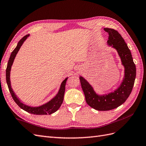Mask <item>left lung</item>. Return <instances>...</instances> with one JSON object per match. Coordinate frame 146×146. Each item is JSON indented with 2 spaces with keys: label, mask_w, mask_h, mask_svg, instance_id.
<instances>
[{
  "label": "left lung",
  "mask_w": 146,
  "mask_h": 146,
  "mask_svg": "<svg viewBox=\"0 0 146 146\" xmlns=\"http://www.w3.org/2000/svg\"><path fill=\"white\" fill-rule=\"evenodd\" d=\"M108 33L107 44L115 48L124 67L122 82L116 90L110 93L99 95L83 77H80L81 86L88 105L98 111H108L119 107L126 101L133 89L136 78V66L130 49L117 31L113 29H104Z\"/></svg>",
  "instance_id": "obj_1"
}]
</instances>
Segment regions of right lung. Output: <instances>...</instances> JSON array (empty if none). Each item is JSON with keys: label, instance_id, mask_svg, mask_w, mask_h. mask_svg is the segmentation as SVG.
<instances>
[{"label": "right lung", "instance_id": "obj_1", "mask_svg": "<svg viewBox=\"0 0 146 146\" xmlns=\"http://www.w3.org/2000/svg\"><path fill=\"white\" fill-rule=\"evenodd\" d=\"M30 35H27L24 36L23 38L17 43V46L13 50L10 55V59L8 60V62L7 64V67L6 69V80L7 83L8 87V89L10 92V94L12 96L13 100H15V102L19 107L24 110V111H27L29 113L36 114V115H46V114H51L52 113H55L57 110L59 109L61 107V104L63 103V99H64V95L65 92V86L66 83L67 81V79L68 77L66 78L62 82L61 84V86L60 88V90L58 92V93L54 97V98L52 99L50 101H48L45 104H43L39 107H30V106L27 105L23 104L21 100L17 98L16 94L13 91L11 86V82H10V71L11 68L13 65V61L16 56L17 52L19 50L23 44L24 42L27 39V38Z\"/></svg>", "mask_w": 146, "mask_h": 146}]
</instances>
